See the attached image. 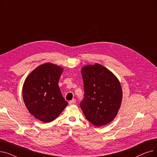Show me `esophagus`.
Wrapping results in <instances>:
<instances>
[{"mask_svg":"<svg viewBox=\"0 0 157 157\" xmlns=\"http://www.w3.org/2000/svg\"><path fill=\"white\" fill-rule=\"evenodd\" d=\"M76 100L74 98V99H72V101H69V104H76Z\"/></svg>","mask_w":157,"mask_h":157,"instance_id":"1","label":"esophagus"}]
</instances>
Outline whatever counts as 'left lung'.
<instances>
[{
    "mask_svg": "<svg viewBox=\"0 0 157 157\" xmlns=\"http://www.w3.org/2000/svg\"><path fill=\"white\" fill-rule=\"evenodd\" d=\"M84 98L80 107L86 118L96 127L105 125L116 117L122 100L118 78L104 66L88 65L81 69Z\"/></svg>",
    "mask_w": 157,
    "mask_h": 157,
    "instance_id": "8db88e82",
    "label": "left lung"
}]
</instances>
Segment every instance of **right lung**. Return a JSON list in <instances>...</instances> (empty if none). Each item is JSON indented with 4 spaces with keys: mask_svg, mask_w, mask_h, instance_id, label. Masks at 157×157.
<instances>
[{
    "mask_svg": "<svg viewBox=\"0 0 157 157\" xmlns=\"http://www.w3.org/2000/svg\"><path fill=\"white\" fill-rule=\"evenodd\" d=\"M62 72L59 66L45 63L33 71L24 82V103L32 116L44 123L55 120L68 105L59 86Z\"/></svg>",
    "mask_w": 157,
    "mask_h": 157,
    "instance_id": "obj_1",
    "label": "right lung"
}]
</instances>
